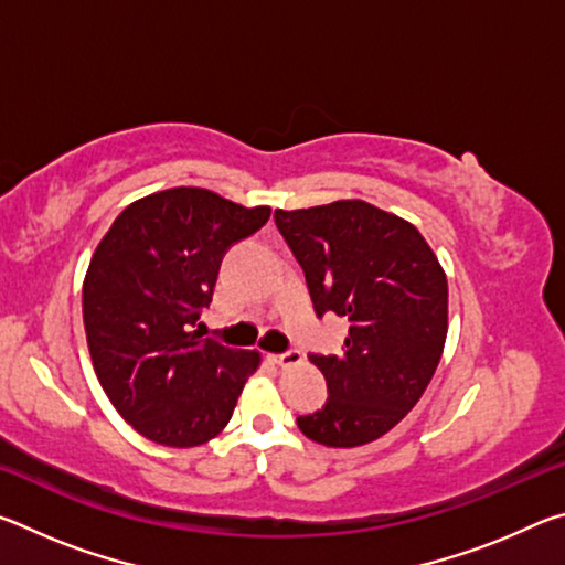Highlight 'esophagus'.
I'll return each instance as SVG.
<instances>
[{
	"label": "esophagus",
	"instance_id": "esophagus-1",
	"mask_svg": "<svg viewBox=\"0 0 565 565\" xmlns=\"http://www.w3.org/2000/svg\"><path fill=\"white\" fill-rule=\"evenodd\" d=\"M271 361L279 363L281 369H291V366H299V363H303V356L299 351H284V353H274Z\"/></svg>",
	"mask_w": 565,
	"mask_h": 565
}]
</instances>
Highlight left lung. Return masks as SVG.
Wrapping results in <instances>:
<instances>
[{"mask_svg":"<svg viewBox=\"0 0 565 565\" xmlns=\"http://www.w3.org/2000/svg\"><path fill=\"white\" fill-rule=\"evenodd\" d=\"M301 264L313 309L349 319L339 356L311 353L327 379L301 434L331 448L371 444L424 396L448 331V284L414 224L361 199L274 212Z\"/></svg>","mask_w":565,"mask_h":565,"instance_id":"obj_1","label":"left lung"}]
</instances>
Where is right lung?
<instances>
[{
    "label": "right lung",
    "mask_w": 565,
    "mask_h": 565,
    "mask_svg": "<svg viewBox=\"0 0 565 565\" xmlns=\"http://www.w3.org/2000/svg\"><path fill=\"white\" fill-rule=\"evenodd\" d=\"M269 216V206L174 186L124 209L94 252L82 291L94 371L119 416L149 441H212L259 369V351L202 339L199 317L226 248Z\"/></svg>",
    "instance_id": "obj_1"
}]
</instances>
